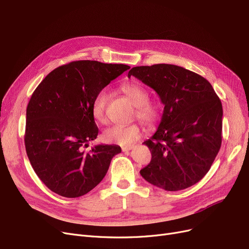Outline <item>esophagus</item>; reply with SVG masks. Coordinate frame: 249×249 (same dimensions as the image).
I'll use <instances>...</instances> for the list:
<instances>
[{"label": "esophagus", "instance_id": "esophagus-1", "mask_svg": "<svg viewBox=\"0 0 249 249\" xmlns=\"http://www.w3.org/2000/svg\"><path fill=\"white\" fill-rule=\"evenodd\" d=\"M132 148H133L132 145H128V146H123V147H122V150H123V151H127V150H130V149H132Z\"/></svg>", "mask_w": 249, "mask_h": 249}]
</instances>
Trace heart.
I'll return each mask as SVG.
<instances>
[{
  "label": "heart",
  "instance_id": "b5f03b06",
  "mask_svg": "<svg viewBox=\"0 0 249 249\" xmlns=\"http://www.w3.org/2000/svg\"><path fill=\"white\" fill-rule=\"evenodd\" d=\"M119 89L135 107V117H137L138 120L149 128L158 124L161 115L160 106L149 100V93L143 86L134 82H126ZM107 101H109V93L105 89H102L94 96L91 112L94 120L98 123H107L106 109ZM142 133V127L136 123L130 125H114L104 131L103 139L106 142L129 145L137 142Z\"/></svg>",
  "mask_w": 249,
  "mask_h": 249
}]
</instances>
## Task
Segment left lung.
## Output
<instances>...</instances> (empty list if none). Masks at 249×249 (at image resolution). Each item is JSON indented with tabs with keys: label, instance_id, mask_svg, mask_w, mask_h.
<instances>
[{
	"label": "left lung",
	"instance_id": "1",
	"mask_svg": "<svg viewBox=\"0 0 249 249\" xmlns=\"http://www.w3.org/2000/svg\"><path fill=\"white\" fill-rule=\"evenodd\" d=\"M134 76L165 105L157 132L143 143L150 163L140 170L150 184L168 191L185 189L211 169L222 144V103L200 75L171 64L133 67Z\"/></svg>",
	"mask_w": 249,
	"mask_h": 249
}]
</instances>
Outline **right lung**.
<instances>
[{
  "instance_id": "add662e5",
  "label": "right lung",
  "mask_w": 249,
  "mask_h": 249,
  "mask_svg": "<svg viewBox=\"0 0 249 249\" xmlns=\"http://www.w3.org/2000/svg\"><path fill=\"white\" fill-rule=\"evenodd\" d=\"M129 66L74 61L50 72L32 93L26 109L24 143L42 183L64 197H79L106 176L118 145L99 144L91 106L99 91Z\"/></svg>"
}]
</instances>
